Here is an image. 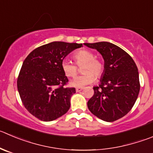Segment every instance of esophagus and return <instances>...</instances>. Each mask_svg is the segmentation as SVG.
<instances>
[{
  "mask_svg": "<svg viewBox=\"0 0 153 153\" xmlns=\"http://www.w3.org/2000/svg\"><path fill=\"white\" fill-rule=\"evenodd\" d=\"M82 89H83V88H76V92H79V91H82Z\"/></svg>",
  "mask_w": 153,
  "mask_h": 153,
  "instance_id": "esophagus-1",
  "label": "esophagus"
}]
</instances>
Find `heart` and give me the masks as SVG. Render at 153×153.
Here are the masks:
<instances>
[{"instance_id":"heart-1","label":"heart","mask_w":153,"mask_h":153,"mask_svg":"<svg viewBox=\"0 0 153 153\" xmlns=\"http://www.w3.org/2000/svg\"><path fill=\"white\" fill-rule=\"evenodd\" d=\"M74 59L78 66H82V71L84 74L76 76L71 82L74 87L83 88L93 83L96 78L101 77L104 72V65L98 59H95V55L88 49H81L76 52ZM62 70L68 77H73L76 74L77 67L68 59H64L61 63Z\"/></svg>"}]
</instances>
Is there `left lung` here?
<instances>
[{"mask_svg": "<svg viewBox=\"0 0 153 153\" xmlns=\"http://www.w3.org/2000/svg\"><path fill=\"white\" fill-rule=\"evenodd\" d=\"M104 60V72L94 95L87 105L92 114L105 122L126 116L136 102L140 91L139 73L132 58L123 49L109 42L85 43Z\"/></svg>", "mask_w": 153, "mask_h": 153, "instance_id": "1", "label": "left lung"}]
</instances>
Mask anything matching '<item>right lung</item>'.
Listing matches in <instances>:
<instances>
[{
  "label": "right lung",
  "instance_id": "add662e5",
  "mask_svg": "<svg viewBox=\"0 0 153 153\" xmlns=\"http://www.w3.org/2000/svg\"><path fill=\"white\" fill-rule=\"evenodd\" d=\"M82 43L55 41L32 51L23 62L17 79L20 97L27 111L44 122L61 117L71 107L74 88H65L68 79L61 63Z\"/></svg>",
  "mask_w": 153,
  "mask_h": 153
}]
</instances>
